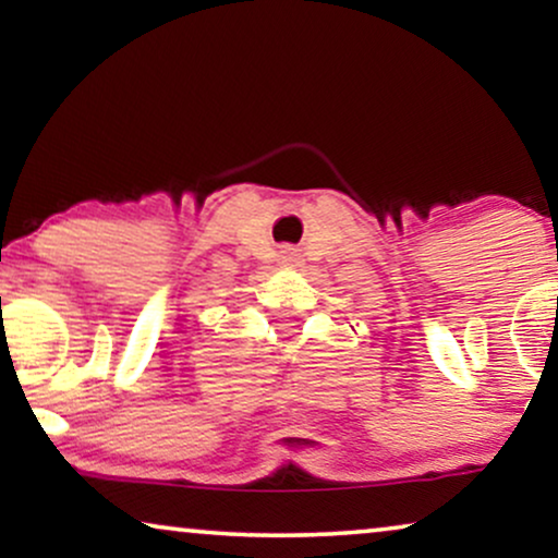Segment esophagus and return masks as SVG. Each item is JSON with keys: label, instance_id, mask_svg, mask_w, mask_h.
Masks as SVG:
<instances>
[{"label": "esophagus", "instance_id": "1", "mask_svg": "<svg viewBox=\"0 0 558 558\" xmlns=\"http://www.w3.org/2000/svg\"><path fill=\"white\" fill-rule=\"evenodd\" d=\"M279 258H281V264L284 266H294V262H296V251L292 248V246H284L279 251Z\"/></svg>", "mask_w": 558, "mask_h": 558}]
</instances>
